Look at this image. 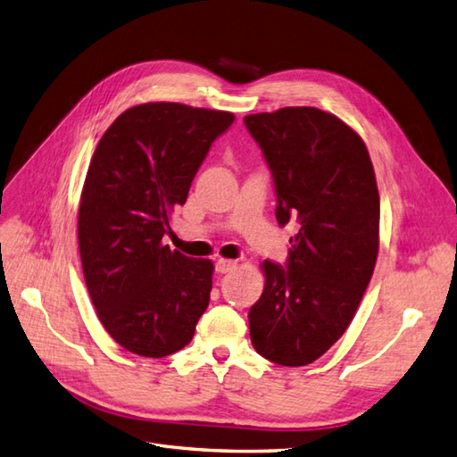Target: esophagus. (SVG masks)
Listing matches in <instances>:
<instances>
[{
  "mask_svg": "<svg viewBox=\"0 0 457 457\" xmlns=\"http://www.w3.org/2000/svg\"><path fill=\"white\" fill-rule=\"evenodd\" d=\"M236 268H237V261L220 259V261L216 262V272H220V274H228V272H231V270H236Z\"/></svg>",
  "mask_w": 457,
  "mask_h": 457,
  "instance_id": "1",
  "label": "esophagus"
}]
</instances>
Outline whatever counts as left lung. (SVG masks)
<instances>
[{
  "label": "left lung",
  "instance_id": "obj_1",
  "mask_svg": "<svg viewBox=\"0 0 457 457\" xmlns=\"http://www.w3.org/2000/svg\"><path fill=\"white\" fill-rule=\"evenodd\" d=\"M272 171L279 226L297 221L286 268L261 264L249 311L256 353L284 367L324 355L353 320L378 256L380 196L362 138L334 113L297 106L245 117Z\"/></svg>",
  "mask_w": 457,
  "mask_h": 457
}]
</instances>
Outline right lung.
Listing matches in <instances>:
<instances>
[{
  "label": "right lung",
  "instance_id": "obj_1",
  "mask_svg": "<svg viewBox=\"0 0 457 457\" xmlns=\"http://www.w3.org/2000/svg\"><path fill=\"white\" fill-rule=\"evenodd\" d=\"M233 113L148 102L125 110L92 154L79 204V251L92 305L131 353L166 357L193 340L214 264L162 239Z\"/></svg>",
  "mask_w": 457,
  "mask_h": 457
}]
</instances>
